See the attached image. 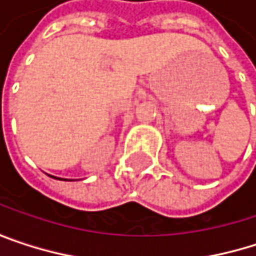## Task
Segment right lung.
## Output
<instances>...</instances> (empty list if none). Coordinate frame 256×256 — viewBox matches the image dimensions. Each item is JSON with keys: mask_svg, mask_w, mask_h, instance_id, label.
I'll list each match as a JSON object with an SVG mask.
<instances>
[{"mask_svg": "<svg viewBox=\"0 0 256 256\" xmlns=\"http://www.w3.org/2000/svg\"><path fill=\"white\" fill-rule=\"evenodd\" d=\"M52 176V175H50ZM52 178H54V179H59V180H74V179H65V178H58V176H52ZM77 180V179H76Z\"/></svg>", "mask_w": 256, "mask_h": 256, "instance_id": "obj_1", "label": "right lung"}]
</instances>
